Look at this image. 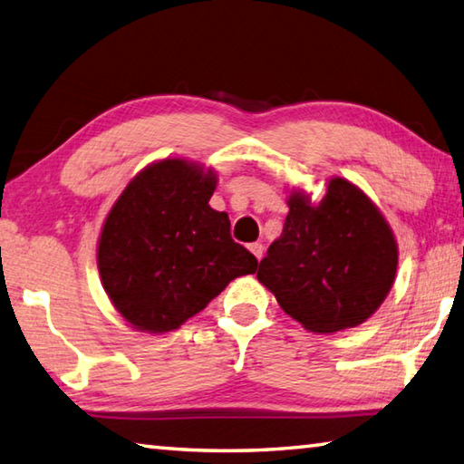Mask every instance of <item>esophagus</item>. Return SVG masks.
Instances as JSON below:
<instances>
[{"label": "esophagus", "mask_w": 464, "mask_h": 464, "mask_svg": "<svg viewBox=\"0 0 464 464\" xmlns=\"http://www.w3.org/2000/svg\"><path fill=\"white\" fill-rule=\"evenodd\" d=\"M249 251L257 257V261H261V257H263V245L261 243H251Z\"/></svg>", "instance_id": "esophagus-1"}]
</instances>
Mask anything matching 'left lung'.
Masks as SVG:
<instances>
[{"instance_id":"8db88e82","label":"left lung","mask_w":464,"mask_h":464,"mask_svg":"<svg viewBox=\"0 0 464 464\" xmlns=\"http://www.w3.org/2000/svg\"><path fill=\"white\" fill-rule=\"evenodd\" d=\"M287 193L284 231L259 263V284L307 332L356 328L394 285L392 227L364 190L343 177H332L317 203L304 188Z\"/></svg>"}]
</instances>
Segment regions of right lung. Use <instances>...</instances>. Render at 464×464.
Instances as JSON below:
<instances>
[{
    "label": "right lung",
    "instance_id": "right-lung-1",
    "mask_svg": "<svg viewBox=\"0 0 464 464\" xmlns=\"http://www.w3.org/2000/svg\"><path fill=\"white\" fill-rule=\"evenodd\" d=\"M217 172L185 157L154 160L124 187L100 229L98 274L114 310L144 334L179 330L257 259L208 198Z\"/></svg>",
    "mask_w": 464,
    "mask_h": 464
}]
</instances>
